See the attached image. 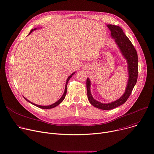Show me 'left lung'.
I'll return each mask as SVG.
<instances>
[{
    "mask_svg": "<svg viewBox=\"0 0 154 154\" xmlns=\"http://www.w3.org/2000/svg\"><path fill=\"white\" fill-rule=\"evenodd\" d=\"M107 26L111 32L110 34L112 38L115 39L116 43L119 48L122 55L127 60L128 64V80L126 90L120 98L114 102L105 104L97 101L93 98L90 91L91 82L89 78L87 79V96L90 104L95 107L103 110H110L114 109L127 101L136 85L138 74L137 54L131 41L125 34L120 27L111 24H107Z\"/></svg>",
    "mask_w": 154,
    "mask_h": 154,
    "instance_id": "1",
    "label": "left lung"
}]
</instances>
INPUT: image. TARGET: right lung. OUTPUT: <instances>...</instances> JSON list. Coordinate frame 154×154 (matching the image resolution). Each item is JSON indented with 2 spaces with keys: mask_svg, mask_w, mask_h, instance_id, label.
<instances>
[{
  "mask_svg": "<svg viewBox=\"0 0 154 154\" xmlns=\"http://www.w3.org/2000/svg\"><path fill=\"white\" fill-rule=\"evenodd\" d=\"M37 28H34V29H32L31 31H30V32H29V34H28V35H29V34H31L32 32V31H34V30H35ZM75 74V72H73L72 74H71V75H69V77H68V78H67V80H66V86H65V90H64V93H63V96H61V98L58 101H57V102H55L54 103H53V104H51V105H49V106H40V105H37V104H34V103H32V102H31V101H29L28 100H27L26 97H24V98L27 101H28L29 103H31L32 104H33V105H34V106H37V107H39V108H41V109H51V108H53V107H56V106H58L64 100V98H65V96H66V93H67V83H68V81L69 80V79L71 78V77L74 75Z\"/></svg>",
  "mask_w": 154,
  "mask_h": 154,
  "instance_id": "add662e5",
  "label": "right lung"
}]
</instances>
